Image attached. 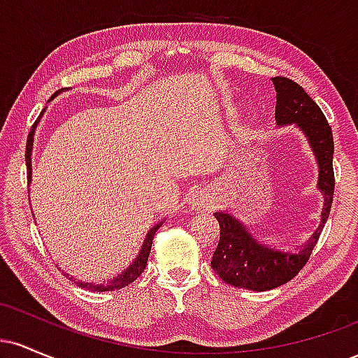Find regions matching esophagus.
Listing matches in <instances>:
<instances>
[{"mask_svg":"<svg viewBox=\"0 0 358 358\" xmlns=\"http://www.w3.org/2000/svg\"><path fill=\"white\" fill-rule=\"evenodd\" d=\"M192 205V208H207L208 205H210V193H208L207 190H195L190 195V202H188Z\"/></svg>","mask_w":358,"mask_h":358,"instance_id":"obj_1","label":"esophagus"}]
</instances>
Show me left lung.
<instances>
[{
  "mask_svg": "<svg viewBox=\"0 0 358 358\" xmlns=\"http://www.w3.org/2000/svg\"><path fill=\"white\" fill-rule=\"evenodd\" d=\"M276 90V124L296 126L305 134L318 165V188L323 195L320 225L313 236L296 249L286 250L271 245L250 232L239 217L229 210L215 212L220 225V239L212 256V269L227 285L250 291H268L285 285L299 273L318 242L334 200V134L327 117L316 102L296 82L273 77Z\"/></svg>",
  "mask_w": 358,
  "mask_h": 358,
  "instance_id": "1",
  "label": "left lung"
}]
</instances>
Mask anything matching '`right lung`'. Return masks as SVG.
Masks as SVG:
<instances>
[{
    "instance_id": "right-lung-1",
    "label": "right lung",
    "mask_w": 358,
    "mask_h": 358,
    "mask_svg": "<svg viewBox=\"0 0 358 358\" xmlns=\"http://www.w3.org/2000/svg\"><path fill=\"white\" fill-rule=\"evenodd\" d=\"M65 90H67V89H65ZM60 92H64V89H62V90H57V92L53 94V96L50 97V101L55 99V97L59 96ZM43 113H45V109L42 110V114H40L38 121H40V119H42ZM38 121H36L35 124H34V127H31L30 134H28V139H27V155H24V156H27L28 183L31 182V151H34V139H35V131H36V124H38ZM163 222H165V219L159 220L158 224H155L153 227H151L150 231H148L146 237H145V241H143V244H141V249H139V252H138V256L133 259V262H131V264L127 266V268H126L124 271H121V273L116 274V276H114L113 279H109L108 282H87V281H77V279H73V276H71V274L64 273V271H62V273H64L65 276H67L69 279H73V282H76L77 286L85 287V289H90V291H99V293H101V291H114V289H121V287H124V286H127V285H131V282H133L134 279H136V278L141 276V273H143V271H145L146 264H148V257H150L151 244H153V237H155L156 231H158V229L162 227V225H163Z\"/></svg>"
}]
</instances>
